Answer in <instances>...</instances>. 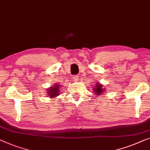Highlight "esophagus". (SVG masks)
Wrapping results in <instances>:
<instances>
[{"instance_id": "34e87169", "label": "esophagus", "mask_w": 150, "mask_h": 150, "mask_svg": "<svg viewBox=\"0 0 150 150\" xmlns=\"http://www.w3.org/2000/svg\"><path fill=\"white\" fill-rule=\"evenodd\" d=\"M73 81H75V82L77 81L78 79H79V76H77V75L73 76Z\"/></svg>"}]
</instances>
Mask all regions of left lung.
Returning a JSON list of instances; mask_svg holds the SVG:
<instances>
[{
	"instance_id": "obj_1",
	"label": "left lung",
	"mask_w": 150,
	"mask_h": 150,
	"mask_svg": "<svg viewBox=\"0 0 150 150\" xmlns=\"http://www.w3.org/2000/svg\"><path fill=\"white\" fill-rule=\"evenodd\" d=\"M94 88H93V90L94 92V93L96 94V95L97 96H99L100 94H103L104 93V92L105 91L104 88H103V85L102 84L100 83H98V82L96 81V83H95V86H93Z\"/></svg>"
}]
</instances>
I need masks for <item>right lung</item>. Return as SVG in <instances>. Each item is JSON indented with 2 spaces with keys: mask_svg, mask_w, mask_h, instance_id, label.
Returning a JSON list of instances; mask_svg holds the SVG:
<instances>
[{
  "mask_svg": "<svg viewBox=\"0 0 150 150\" xmlns=\"http://www.w3.org/2000/svg\"><path fill=\"white\" fill-rule=\"evenodd\" d=\"M60 84L55 83L54 86H51L49 88H47V95L49 96L50 98H55L57 96L59 95L60 94Z\"/></svg>",
  "mask_w": 150,
  "mask_h": 150,
  "instance_id": "obj_1",
  "label": "right lung"
}]
</instances>
